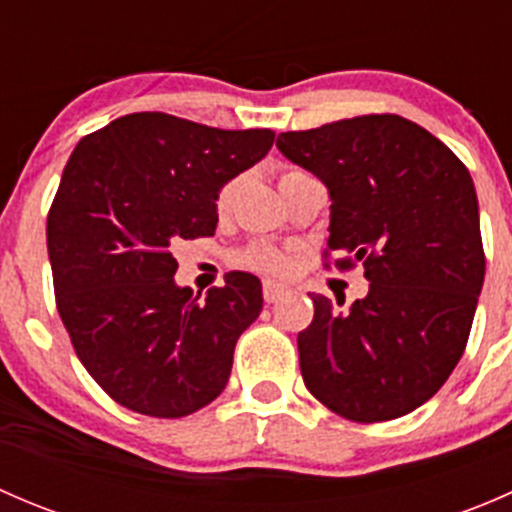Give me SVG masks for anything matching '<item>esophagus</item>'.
Here are the masks:
<instances>
[{"label": "esophagus", "instance_id": "esophagus-1", "mask_svg": "<svg viewBox=\"0 0 512 512\" xmlns=\"http://www.w3.org/2000/svg\"><path fill=\"white\" fill-rule=\"evenodd\" d=\"M282 294H287V285H280V282H272V280L262 282V297H265L267 304L277 302Z\"/></svg>", "mask_w": 512, "mask_h": 512}]
</instances>
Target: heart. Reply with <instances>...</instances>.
Segmentation results:
<instances>
[{
  "label": "heart",
  "instance_id": "b5f03b06",
  "mask_svg": "<svg viewBox=\"0 0 512 512\" xmlns=\"http://www.w3.org/2000/svg\"><path fill=\"white\" fill-rule=\"evenodd\" d=\"M302 175L307 173L297 168H287L285 173L280 175V190L282 185L289 183V180L302 178ZM235 190H237V180H227L223 188L218 190V195H215V213L225 215L227 210H230L232 198H235ZM237 265L250 267V270H257V272H267V275H285L289 267H292V260H289L285 250H277V247H270V245H255V247H247L245 252L237 255Z\"/></svg>",
  "mask_w": 512,
  "mask_h": 512
}]
</instances>
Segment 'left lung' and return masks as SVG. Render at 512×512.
Wrapping results in <instances>:
<instances>
[{"label": "left lung", "instance_id": "8db88e82", "mask_svg": "<svg viewBox=\"0 0 512 512\" xmlns=\"http://www.w3.org/2000/svg\"><path fill=\"white\" fill-rule=\"evenodd\" d=\"M277 148L327 185V247L339 270L361 262L369 280L347 312L312 294L314 319L297 334L304 386L349 421L411 414L456 369L483 287L471 173L396 113L280 133Z\"/></svg>", "mask_w": 512, "mask_h": 512}]
</instances>
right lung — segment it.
I'll list each match as a JSON object with an SVG mask.
<instances>
[{
	"label": "right lung",
	"instance_id": "1",
	"mask_svg": "<svg viewBox=\"0 0 512 512\" xmlns=\"http://www.w3.org/2000/svg\"><path fill=\"white\" fill-rule=\"evenodd\" d=\"M275 143L170 113L116 118L79 141L46 218L56 309L94 381L126 409L180 418L218 399L262 285L230 272L198 299L175 285L180 240L215 235V195Z\"/></svg>",
	"mask_w": 512,
	"mask_h": 512
}]
</instances>
